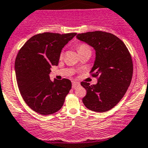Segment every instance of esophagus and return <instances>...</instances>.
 <instances>
[{"instance_id": "34e87169", "label": "esophagus", "mask_w": 148, "mask_h": 148, "mask_svg": "<svg viewBox=\"0 0 148 148\" xmlns=\"http://www.w3.org/2000/svg\"><path fill=\"white\" fill-rule=\"evenodd\" d=\"M80 86V83L78 82H75V81H73V88H78V86Z\"/></svg>"}]
</instances>
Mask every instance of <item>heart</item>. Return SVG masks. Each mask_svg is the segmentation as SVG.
Masks as SVG:
<instances>
[{"label":"heart","mask_w":148,"mask_h":148,"mask_svg":"<svg viewBox=\"0 0 148 148\" xmlns=\"http://www.w3.org/2000/svg\"><path fill=\"white\" fill-rule=\"evenodd\" d=\"M86 50H91L89 48V46H87V45L80 44L79 46H78V51L79 53H81V52L84 51H86Z\"/></svg>","instance_id":"1"}]
</instances>
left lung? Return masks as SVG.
I'll return each instance as SVG.
<instances>
[{
    "label": "left lung",
    "instance_id": "8db88e82",
    "mask_svg": "<svg viewBox=\"0 0 148 148\" xmlns=\"http://www.w3.org/2000/svg\"><path fill=\"white\" fill-rule=\"evenodd\" d=\"M77 39L95 50L92 75L97 84L81 82L87 94L82 101L94 112H106L117 105L126 94L133 75L132 57L126 45L111 33L94 31L78 34Z\"/></svg>",
    "mask_w": 148,
    "mask_h": 148
}]
</instances>
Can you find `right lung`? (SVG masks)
<instances>
[{
	"mask_svg": "<svg viewBox=\"0 0 148 148\" xmlns=\"http://www.w3.org/2000/svg\"><path fill=\"white\" fill-rule=\"evenodd\" d=\"M76 34L40 33L30 38L19 50L15 60L17 85L25 102L35 112L50 115L62 107L71 81H51L49 74L52 65H58L62 49Z\"/></svg>",
	"mask_w": 148,
	"mask_h": 148,
	"instance_id": "right-lung-1",
	"label": "right lung"
}]
</instances>
